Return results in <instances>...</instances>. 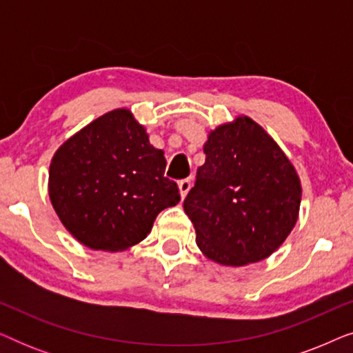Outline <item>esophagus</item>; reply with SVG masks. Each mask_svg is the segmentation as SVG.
I'll list each match as a JSON object with an SVG mask.
<instances>
[{"mask_svg": "<svg viewBox=\"0 0 353 353\" xmlns=\"http://www.w3.org/2000/svg\"><path fill=\"white\" fill-rule=\"evenodd\" d=\"M191 186H192L191 178H185V180L178 181V190H180V194H181V197H185V196L188 194V192H190Z\"/></svg>", "mask_w": 353, "mask_h": 353, "instance_id": "34e87169", "label": "esophagus"}]
</instances>
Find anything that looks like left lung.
Returning a JSON list of instances; mask_svg holds the SVG:
<instances>
[{"label": "left lung", "mask_w": 353, "mask_h": 353, "mask_svg": "<svg viewBox=\"0 0 353 353\" xmlns=\"http://www.w3.org/2000/svg\"><path fill=\"white\" fill-rule=\"evenodd\" d=\"M183 207L207 259L244 267L270 257L299 219L302 186L276 141L248 115L212 130Z\"/></svg>", "instance_id": "left-lung-1"}]
</instances>
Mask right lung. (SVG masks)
<instances>
[{"label":"right lung","instance_id":"1","mask_svg":"<svg viewBox=\"0 0 353 353\" xmlns=\"http://www.w3.org/2000/svg\"><path fill=\"white\" fill-rule=\"evenodd\" d=\"M162 149L128 109H114L70 137L50 165L51 204L65 230L86 248L119 252L151 233L154 220L180 202L163 176Z\"/></svg>","mask_w":353,"mask_h":353}]
</instances>
